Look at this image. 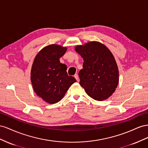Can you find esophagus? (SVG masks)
Here are the masks:
<instances>
[{"mask_svg": "<svg viewBox=\"0 0 148 148\" xmlns=\"http://www.w3.org/2000/svg\"><path fill=\"white\" fill-rule=\"evenodd\" d=\"M74 77H75V79H76L77 81H79V76H78L77 74H75V75H74Z\"/></svg>", "mask_w": 148, "mask_h": 148, "instance_id": "esophagus-1", "label": "esophagus"}]
</instances>
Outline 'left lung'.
Returning <instances> with one entry per match:
<instances>
[{
  "label": "left lung",
  "instance_id": "left-lung-1",
  "mask_svg": "<svg viewBox=\"0 0 148 148\" xmlns=\"http://www.w3.org/2000/svg\"><path fill=\"white\" fill-rule=\"evenodd\" d=\"M75 50L84 60L83 69L79 73L80 85L93 99H107L119 82V69L112 53L97 41L76 46Z\"/></svg>",
  "mask_w": 148,
  "mask_h": 148
}]
</instances>
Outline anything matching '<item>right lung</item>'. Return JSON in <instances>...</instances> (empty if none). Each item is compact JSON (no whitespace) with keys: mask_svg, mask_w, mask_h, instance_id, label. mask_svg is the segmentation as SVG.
Masks as SVG:
<instances>
[{"mask_svg":"<svg viewBox=\"0 0 148 148\" xmlns=\"http://www.w3.org/2000/svg\"><path fill=\"white\" fill-rule=\"evenodd\" d=\"M66 47L50 45L37 54L32 64L31 81L36 95L50 104L58 102L72 84L76 82L67 73L66 65L60 58L65 54Z\"/></svg>","mask_w":148,"mask_h":148,"instance_id":"add662e5","label":"right lung"}]
</instances>
